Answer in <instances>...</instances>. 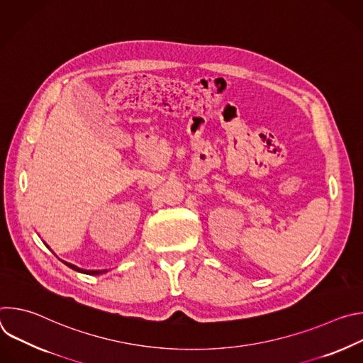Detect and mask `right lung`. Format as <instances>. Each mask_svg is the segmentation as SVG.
Listing matches in <instances>:
<instances>
[{
	"mask_svg": "<svg viewBox=\"0 0 363 363\" xmlns=\"http://www.w3.org/2000/svg\"><path fill=\"white\" fill-rule=\"evenodd\" d=\"M65 264H66V266H69L70 269H73V270L79 272V273H84V274H90V276L103 274V273H106V272H108V270H83V269H79L77 266H74V264H70V263H66V262H65Z\"/></svg>",
	"mask_w": 363,
	"mask_h": 363,
	"instance_id": "obj_1",
	"label": "right lung"
}]
</instances>
